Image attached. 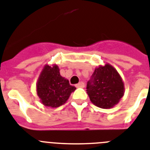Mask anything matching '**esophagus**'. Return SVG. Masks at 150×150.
Here are the masks:
<instances>
[{"instance_id":"obj_1","label":"esophagus","mask_w":150,"mask_h":150,"mask_svg":"<svg viewBox=\"0 0 150 150\" xmlns=\"http://www.w3.org/2000/svg\"><path fill=\"white\" fill-rule=\"evenodd\" d=\"M76 87L77 88H84L85 87V83H84L83 81H80L79 83H78L76 85Z\"/></svg>"}]
</instances>
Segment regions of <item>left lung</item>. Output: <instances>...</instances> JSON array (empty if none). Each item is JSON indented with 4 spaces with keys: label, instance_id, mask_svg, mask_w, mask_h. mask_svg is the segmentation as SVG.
Segmentation results:
<instances>
[{
    "label": "left lung",
    "instance_id": "1",
    "mask_svg": "<svg viewBox=\"0 0 150 150\" xmlns=\"http://www.w3.org/2000/svg\"><path fill=\"white\" fill-rule=\"evenodd\" d=\"M86 88L91 102L102 109H111L115 106L125 92L121 76L109 63L99 65L95 69Z\"/></svg>",
    "mask_w": 150,
    "mask_h": 150
}]
</instances>
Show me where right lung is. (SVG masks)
<instances>
[{"instance_id":"1","label":"right lung","mask_w":150,"mask_h":150,"mask_svg":"<svg viewBox=\"0 0 150 150\" xmlns=\"http://www.w3.org/2000/svg\"><path fill=\"white\" fill-rule=\"evenodd\" d=\"M57 64H45L38 79L37 95L45 106L57 108L66 103L76 88L69 84L68 79L60 75Z\"/></svg>"}]
</instances>
